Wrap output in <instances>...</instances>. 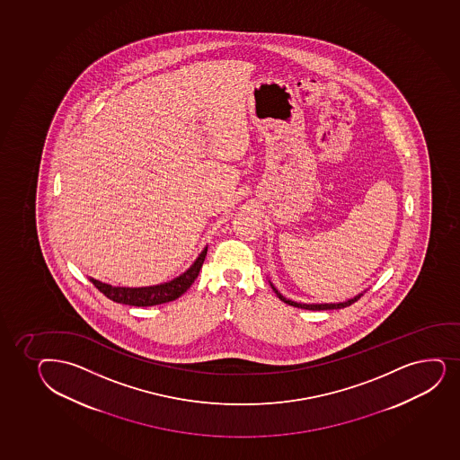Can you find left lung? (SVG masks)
Returning <instances> with one entry per match:
<instances>
[{
    "label": "left lung",
    "mask_w": 460,
    "mask_h": 460,
    "mask_svg": "<svg viewBox=\"0 0 460 460\" xmlns=\"http://www.w3.org/2000/svg\"><path fill=\"white\" fill-rule=\"evenodd\" d=\"M273 290H275V293L278 295L280 301L286 302L288 305L304 308V310H314V312H319V310H339V308H345V306H349L351 304H354V302L359 299L360 296L364 295V293H360V295L354 296L353 299H349V301L345 302H339V304H301V302H295L290 301V299H287V297L280 295L279 291L276 290L275 287H273Z\"/></svg>",
    "instance_id": "left-lung-1"
}]
</instances>
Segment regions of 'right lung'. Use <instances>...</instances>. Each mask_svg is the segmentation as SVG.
<instances>
[{
	"label": "right lung",
	"mask_w": 460,
	"mask_h": 460,
	"mask_svg": "<svg viewBox=\"0 0 460 460\" xmlns=\"http://www.w3.org/2000/svg\"><path fill=\"white\" fill-rule=\"evenodd\" d=\"M207 247L202 250L201 254L198 256L195 262L191 264L190 269L184 271L182 275L174 278L170 282L159 284V286L139 287V288H128V287H111L100 280L90 278V282L109 299L118 304H126L133 306H152L165 304V302L174 301L185 291L190 288L191 284L195 282L199 275L204 261H206Z\"/></svg>",
	"instance_id": "1"
}]
</instances>
